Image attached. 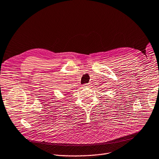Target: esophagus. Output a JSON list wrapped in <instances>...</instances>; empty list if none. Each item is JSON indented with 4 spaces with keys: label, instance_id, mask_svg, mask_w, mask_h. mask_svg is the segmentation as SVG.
Segmentation results:
<instances>
[{
    "label": "esophagus",
    "instance_id": "34e87169",
    "mask_svg": "<svg viewBox=\"0 0 159 159\" xmlns=\"http://www.w3.org/2000/svg\"><path fill=\"white\" fill-rule=\"evenodd\" d=\"M83 86V88H88V87H89L90 86H89V84H84Z\"/></svg>",
    "mask_w": 159,
    "mask_h": 159
}]
</instances>
